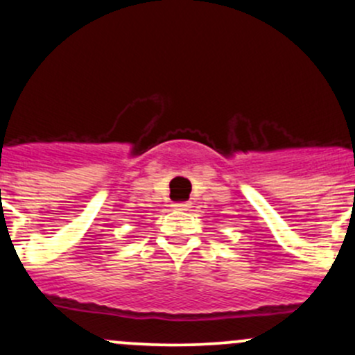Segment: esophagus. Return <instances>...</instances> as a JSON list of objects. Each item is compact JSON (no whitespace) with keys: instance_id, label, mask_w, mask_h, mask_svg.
I'll use <instances>...</instances> for the list:
<instances>
[{"instance_id":"obj_1","label":"esophagus","mask_w":355,"mask_h":355,"mask_svg":"<svg viewBox=\"0 0 355 355\" xmlns=\"http://www.w3.org/2000/svg\"><path fill=\"white\" fill-rule=\"evenodd\" d=\"M173 206L175 209H187V208H191V202L189 201H184V202H175V205H171Z\"/></svg>"}]
</instances>
